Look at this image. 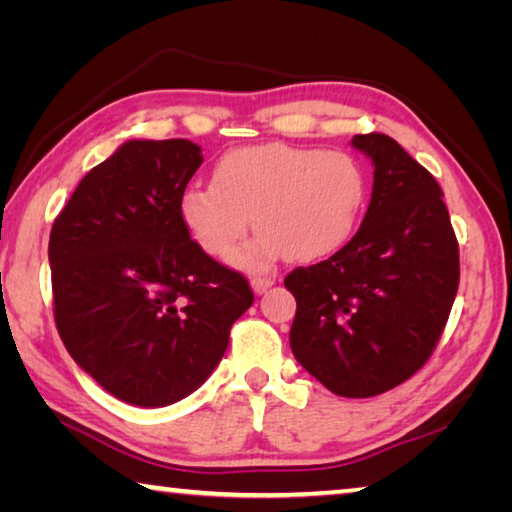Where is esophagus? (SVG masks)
<instances>
[{
	"label": "esophagus",
	"mask_w": 512,
	"mask_h": 512,
	"mask_svg": "<svg viewBox=\"0 0 512 512\" xmlns=\"http://www.w3.org/2000/svg\"><path fill=\"white\" fill-rule=\"evenodd\" d=\"M275 284V277H253L250 280V287H253L255 293H266Z\"/></svg>",
	"instance_id": "obj_1"
}]
</instances>
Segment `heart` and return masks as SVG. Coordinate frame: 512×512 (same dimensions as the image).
<instances>
[{
  "instance_id": "1",
  "label": "heart",
  "mask_w": 512,
  "mask_h": 512,
  "mask_svg": "<svg viewBox=\"0 0 512 512\" xmlns=\"http://www.w3.org/2000/svg\"><path fill=\"white\" fill-rule=\"evenodd\" d=\"M368 198L366 173L352 155L268 142L239 146L214 164V183H192L180 219L207 255L228 257L250 225L259 235L232 257L250 273L277 259L318 262L352 239Z\"/></svg>"
}]
</instances>
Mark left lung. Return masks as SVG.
I'll return each instance as SVG.
<instances>
[{"label": "left lung", "mask_w": 512, "mask_h": 512, "mask_svg": "<svg viewBox=\"0 0 512 512\" xmlns=\"http://www.w3.org/2000/svg\"><path fill=\"white\" fill-rule=\"evenodd\" d=\"M372 196L339 253L287 275L298 302L293 357L341 397L386 393L415 375L443 334L458 289V244L436 178L393 137L354 135Z\"/></svg>", "instance_id": "obj_1"}]
</instances>
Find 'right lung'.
<instances>
[{"mask_svg": "<svg viewBox=\"0 0 512 512\" xmlns=\"http://www.w3.org/2000/svg\"><path fill=\"white\" fill-rule=\"evenodd\" d=\"M201 164L189 140H128L81 180L51 228L60 339L103 391L144 409L192 395L255 300L246 277L203 253L180 219Z\"/></svg>", "mask_w": 512, "mask_h": 512, "instance_id": "1", "label": "right lung"}]
</instances>
